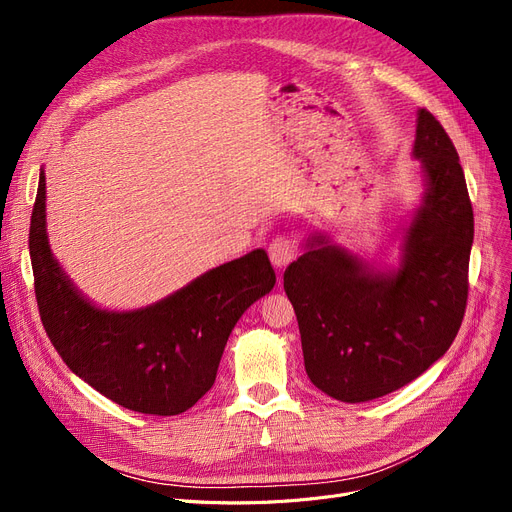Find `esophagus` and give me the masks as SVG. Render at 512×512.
<instances>
[{
  "mask_svg": "<svg viewBox=\"0 0 512 512\" xmlns=\"http://www.w3.org/2000/svg\"><path fill=\"white\" fill-rule=\"evenodd\" d=\"M267 253H270V259L276 270H282V267H286L294 257H297V247H294V242L290 238L278 236L276 240H272Z\"/></svg>",
  "mask_w": 512,
  "mask_h": 512,
  "instance_id": "esophagus-1",
  "label": "esophagus"
}]
</instances>
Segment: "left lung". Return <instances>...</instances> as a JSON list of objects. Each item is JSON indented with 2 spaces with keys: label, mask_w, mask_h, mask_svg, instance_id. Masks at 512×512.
<instances>
[{
  "label": "left lung",
  "mask_w": 512,
  "mask_h": 512,
  "mask_svg": "<svg viewBox=\"0 0 512 512\" xmlns=\"http://www.w3.org/2000/svg\"><path fill=\"white\" fill-rule=\"evenodd\" d=\"M413 157L423 195L402 228L396 267H371L311 232L284 272L313 386L340 402H365L407 386L450 348L467 307L473 207L450 137L417 112Z\"/></svg>",
  "instance_id": "left-lung-1"
}]
</instances>
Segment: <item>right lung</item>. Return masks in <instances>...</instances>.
I'll return each mask as SVG.
<instances>
[{"label": "right lung", "instance_id": "1", "mask_svg": "<svg viewBox=\"0 0 512 512\" xmlns=\"http://www.w3.org/2000/svg\"><path fill=\"white\" fill-rule=\"evenodd\" d=\"M35 294L56 351L97 392L145 415H180L213 386L236 321L276 284L263 249L228 261L134 311L91 303L53 257L41 168L29 232Z\"/></svg>", "mask_w": 512, "mask_h": 512}]
</instances>
